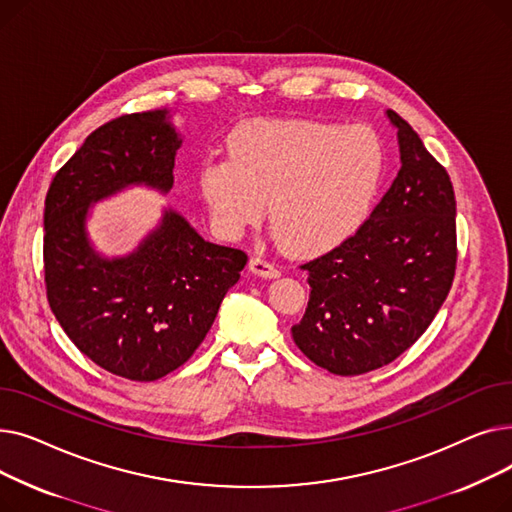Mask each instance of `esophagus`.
I'll return each instance as SVG.
<instances>
[{"instance_id": "esophagus-1", "label": "esophagus", "mask_w": 512, "mask_h": 512, "mask_svg": "<svg viewBox=\"0 0 512 512\" xmlns=\"http://www.w3.org/2000/svg\"><path fill=\"white\" fill-rule=\"evenodd\" d=\"M249 270H251L253 274L261 276V278H278V276H280V270H278V267H276L274 263H270V261L261 259V257H251V261H249Z\"/></svg>"}]
</instances>
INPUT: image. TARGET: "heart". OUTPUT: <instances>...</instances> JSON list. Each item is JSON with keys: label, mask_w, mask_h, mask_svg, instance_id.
<instances>
[{"label": "heart", "mask_w": 512, "mask_h": 512, "mask_svg": "<svg viewBox=\"0 0 512 512\" xmlns=\"http://www.w3.org/2000/svg\"><path fill=\"white\" fill-rule=\"evenodd\" d=\"M230 157H207L201 195L218 224L238 234L267 213L294 255L328 251L367 218L386 170L371 128L317 120H255L238 126Z\"/></svg>", "instance_id": "b5f03b06"}]
</instances>
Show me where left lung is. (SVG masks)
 Returning a JSON list of instances; mask_svg holds the SVG:
<instances>
[{
    "label": "left lung",
    "mask_w": 512,
    "mask_h": 512,
    "mask_svg": "<svg viewBox=\"0 0 512 512\" xmlns=\"http://www.w3.org/2000/svg\"><path fill=\"white\" fill-rule=\"evenodd\" d=\"M398 128L402 166L355 234L301 265L309 303L292 338L336 375L392 363L417 342L446 301L456 272V201L446 168L407 120Z\"/></svg>",
    "instance_id": "obj_1"
}]
</instances>
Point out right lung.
Returning <instances> with one entry per match:
<instances>
[{"mask_svg":"<svg viewBox=\"0 0 512 512\" xmlns=\"http://www.w3.org/2000/svg\"><path fill=\"white\" fill-rule=\"evenodd\" d=\"M166 114H124L93 130L45 197L49 307L80 353L132 382L164 378L193 357L249 261L245 251L203 240L172 209L128 257L107 261L91 249V203L128 184L172 188L182 141Z\"/></svg>","mask_w":512,"mask_h":512,"instance_id":"add662e5","label":"right lung"}]
</instances>
